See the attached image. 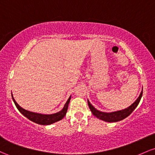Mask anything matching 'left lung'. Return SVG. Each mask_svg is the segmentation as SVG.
<instances>
[{
  "instance_id": "obj_1",
  "label": "left lung",
  "mask_w": 155,
  "mask_h": 155,
  "mask_svg": "<svg viewBox=\"0 0 155 155\" xmlns=\"http://www.w3.org/2000/svg\"><path fill=\"white\" fill-rule=\"evenodd\" d=\"M142 95L143 90L142 91H141L140 96H139L138 98H137V100H136L135 102L132 104L131 106L124 109V110H119V111L116 112H113V113H104V112L98 111V110H96V109L90 103V101H88V100L87 103L88 106H89L90 109H91L92 113H93L97 118H99L101 119V120H104V121L107 122H117L119 121V120H123V119L126 118L127 117H128L129 115L134 111V110L137 107L139 102H140Z\"/></svg>"
}]
</instances>
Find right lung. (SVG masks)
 <instances>
[{"label": "right lung", "mask_w": 155, "mask_h": 155, "mask_svg": "<svg viewBox=\"0 0 155 155\" xmlns=\"http://www.w3.org/2000/svg\"><path fill=\"white\" fill-rule=\"evenodd\" d=\"M12 97L13 101H14L15 106L17 107L18 110L24 115L25 117H26L27 118L29 119L31 121L35 122V123L41 125H49L51 124L55 123V122L59 121V120H62L64 118V115H66L67 113L68 107V104L70 102V100H71V97H69V98L68 99L67 102L64 104L63 109H62L61 111L58 112L57 113L51 114V115H42V114L40 113H32V112L28 111V110H25L24 109H23L21 107H20L18 105V104L15 101L12 96Z\"/></svg>", "instance_id": "obj_1"}]
</instances>
